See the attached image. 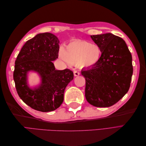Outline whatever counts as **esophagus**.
<instances>
[{"label": "esophagus", "instance_id": "esophagus-1", "mask_svg": "<svg viewBox=\"0 0 146 146\" xmlns=\"http://www.w3.org/2000/svg\"><path fill=\"white\" fill-rule=\"evenodd\" d=\"M80 72H79L78 71H77V70H74V76H79V75H80Z\"/></svg>", "mask_w": 146, "mask_h": 146}]
</instances>
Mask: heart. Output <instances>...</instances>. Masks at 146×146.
Returning <instances> with one entry per match:
<instances>
[{"label":"heart","mask_w":146,"mask_h":146,"mask_svg":"<svg viewBox=\"0 0 146 146\" xmlns=\"http://www.w3.org/2000/svg\"><path fill=\"white\" fill-rule=\"evenodd\" d=\"M99 46L84 40H74L66 48L59 50V57L67 65L76 64L77 67L90 68L98 64L101 58Z\"/></svg>","instance_id":"obj_1"}]
</instances>
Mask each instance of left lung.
I'll return each instance as SVG.
<instances>
[{
    "label": "left lung",
    "instance_id": "1",
    "mask_svg": "<svg viewBox=\"0 0 146 146\" xmlns=\"http://www.w3.org/2000/svg\"><path fill=\"white\" fill-rule=\"evenodd\" d=\"M100 46L99 62L82 70L85 78V97L96 107H109L117 103L129 91L133 74L132 56L125 41L112 33L91 35Z\"/></svg>",
    "mask_w": 146,
    "mask_h": 146
}]
</instances>
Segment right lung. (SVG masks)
<instances>
[{"mask_svg":"<svg viewBox=\"0 0 146 146\" xmlns=\"http://www.w3.org/2000/svg\"><path fill=\"white\" fill-rule=\"evenodd\" d=\"M60 41L50 33L36 35L22 47L15 61L13 78L19 98L32 108L48 112L60 107L66 87L74 78L72 70H56L53 61L58 58ZM29 71L41 77L39 86L30 88L27 83Z\"/></svg>","mask_w":146,"mask_h":146,"instance_id":"obj_1","label":"right lung"}]
</instances>
